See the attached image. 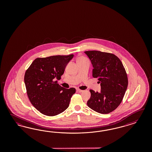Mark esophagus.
I'll return each mask as SVG.
<instances>
[{
  "mask_svg": "<svg viewBox=\"0 0 152 152\" xmlns=\"http://www.w3.org/2000/svg\"><path fill=\"white\" fill-rule=\"evenodd\" d=\"M77 91H78V92H83V91L81 90H80V89H77Z\"/></svg>",
  "mask_w": 152,
  "mask_h": 152,
  "instance_id": "obj_1",
  "label": "esophagus"
}]
</instances>
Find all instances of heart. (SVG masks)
Here are the masks:
<instances>
[{"label": "heart", "mask_w": 152, "mask_h": 152, "mask_svg": "<svg viewBox=\"0 0 152 152\" xmlns=\"http://www.w3.org/2000/svg\"><path fill=\"white\" fill-rule=\"evenodd\" d=\"M82 60H86L84 57H80L77 61H82Z\"/></svg>", "instance_id": "1"}]
</instances>
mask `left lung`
Segmentation results:
<instances>
[{
  "instance_id": "1",
  "label": "left lung",
  "mask_w": 152,
  "mask_h": 152,
  "mask_svg": "<svg viewBox=\"0 0 152 152\" xmlns=\"http://www.w3.org/2000/svg\"><path fill=\"white\" fill-rule=\"evenodd\" d=\"M93 67L92 76L98 78L100 92L90 90L88 106L100 114H108L116 109L124 96L128 80L123 64L115 55L98 51H85Z\"/></svg>"
}]
</instances>
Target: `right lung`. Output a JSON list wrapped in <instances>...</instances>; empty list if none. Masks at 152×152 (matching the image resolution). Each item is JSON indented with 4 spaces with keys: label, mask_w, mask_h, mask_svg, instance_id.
I'll return each mask as SVG.
<instances>
[{
    "label": "right lung",
    "mask_w": 152,
    "mask_h": 152,
    "mask_svg": "<svg viewBox=\"0 0 152 152\" xmlns=\"http://www.w3.org/2000/svg\"><path fill=\"white\" fill-rule=\"evenodd\" d=\"M74 55L37 58L26 71L24 83L28 96L33 106L42 114L55 116L69 106L75 88L61 87L57 81Z\"/></svg>",
    "instance_id": "obj_1"
}]
</instances>
